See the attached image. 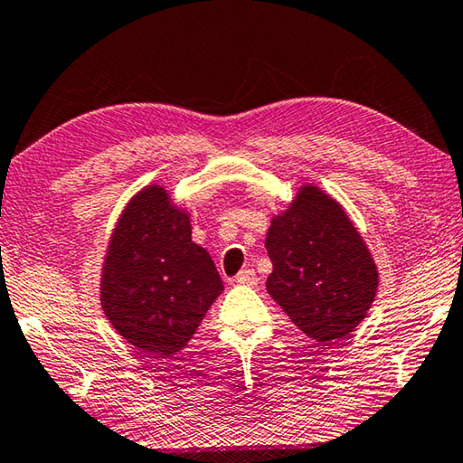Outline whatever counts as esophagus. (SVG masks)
<instances>
[{
    "label": "esophagus",
    "mask_w": 463,
    "mask_h": 463,
    "mask_svg": "<svg viewBox=\"0 0 463 463\" xmlns=\"http://www.w3.org/2000/svg\"><path fill=\"white\" fill-rule=\"evenodd\" d=\"M259 277H256L254 269H241V271L236 275V283L240 286H256Z\"/></svg>",
    "instance_id": "1"
}]
</instances>
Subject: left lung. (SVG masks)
<instances>
[{
    "instance_id": "8db88e82",
    "label": "left lung",
    "mask_w": 463,
    "mask_h": 463,
    "mask_svg": "<svg viewBox=\"0 0 463 463\" xmlns=\"http://www.w3.org/2000/svg\"><path fill=\"white\" fill-rule=\"evenodd\" d=\"M265 246L267 291L306 335L329 344L366 317L379 288L374 260L345 211L317 186L273 219Z\"/></svg>"
}]
</instances>
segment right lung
Here are the masks:
<instances>
[{
	"label": "right lung",
	"instance_id": "add662e5",
	"mask_svg": "<svg viewBox=\"0 0 463 463\" xmlns=\"http://www.w3.org/2000/svg\"><path fill=\"white\" fill-rule=\"evenodd\" d=\"M223 281L209 252L192 241L188 215L148 186L128 203L105 256L101 306L119 335L157 358L194 335Z\"/></svg>",
	"mask_w": 463,
	"mask_h": 463
}]
</instances>
